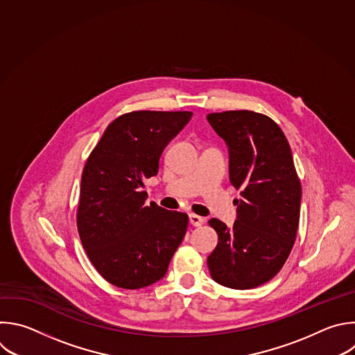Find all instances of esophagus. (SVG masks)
Listing matches in <instances>:
<instances>
[{"label":"esophagus","instance_id":"esophagus-1","mask_svg":"<svg viewBox=\"0 0 355 355\" xmlns=\"http://www.w3.org/2000/svg\"><path fill=\"white\" fill-rule=\"evenodd\" d=\"M189 223H191L192 225H195V227H199V225H202V224L205 223V218L200 217V216H198V214H195V213H191V214H189Z\"/></svg>","mask_w":355,"mask_h":355}]
</instances>
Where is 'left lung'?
Wrapping results in <instances>:
<instances>
[{
  "label": "left lung",
  "mask_w": 355,
  "mask_h": 355,
  "mask_svg": "<svg viewBox=\"0 0 355 355\" xmlns=\"http://www.w3.org/2000/svg\"><path fill=\"white\" fill-rule=\"evenodd\" d=\"M230 153V182L241 189L237 220L209 225L218 243L207 258L211 279L248 290L273 279L286 263L300 223L301 182L282 128L265 114L232 110L207 114Z\"/></svg>",
  "instance_id": "left-lung-1"
}]
</instances>
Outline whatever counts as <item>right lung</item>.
Segmentation results:
<instances>
[{
  "instance_id": "obj_1",
  "label": "right lung",
  "mask_w": 355,
  "mask_h": 355,
  "mask_svg": "<svg viewBox=\"0 0 355 355\" xmlns=\"http://www.w3.org/2000/svg\"><path fill=\"white\" fill-rule=\"evenodd\" d=\"M191 111H132L105 128L80 181L76 225L96 270L115 287L137 290L164 277L184 240L188 214L152 202L146 178L159 171L168 142Z\"/></svg>"
}]
</instances>
